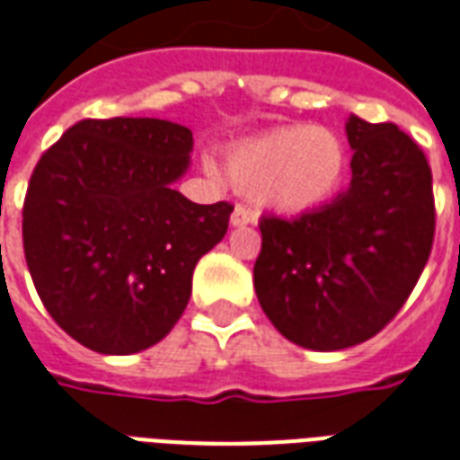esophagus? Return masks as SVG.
<instances>
[{"mask_svg": "<svg viewBox=\"0 0 460 460\" xmlns=\"http://www.w3.org/2000/svg\"><path fill=\"white\" fill-rule=\"evenodd\" d=\"M246 224H258V212H251L246 207L236 204V209L231 212V226H246Z\"/></svg>", "mask_w": 460, "mask_h": 460, "instance_id": "esophagus-1", "label": "esophagus"}]
</instances>
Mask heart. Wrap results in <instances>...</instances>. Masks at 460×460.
<instances>
[{
	"label": "heart",
	"instance_id": "b5f03b06",
	"mask_svg": "<svg viewBox=\"0 0 460 460\" xmlns=\"http://www.w3.org/2000/svg\"><path fill=\"white\" fill-rule=\"evenodd\" d=\"M212 172V165L207 163ZM349 151L324 126H278L231 146L226 175L231 185L285 214L319 209L341 190Z\"/></svg>",
	"mask_w": 460,
	"mask_h": 460
}]
</instances>
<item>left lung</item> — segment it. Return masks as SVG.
<instances>
[{"instance_id":"left-lung-1","label":"left lung","mask_w":460,"mask_h":460,"mask_svg":"<svg viewBox=\"0 0 460 460\" xmlns=\"http://www.w3.org/2000/svg\"><path fill=\"white\" fill-rule=\"evenodd\" d=\"M351 185L297 219H261L253 285L265 316L312 351L368 341L410 297L434 241L431 168L394 124L351 114Z\"/></svg>"}]
</instances>
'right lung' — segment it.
Segmentation results:
<instances>
[{
    "label": "right lung",
    "mask_w": 460,
    "mask_h": 460,
    "mask_svg": "<svg viewBox=\"0 0 460 460\" xmlns=\"http://www.w3.org/2000/svg\"><path fill=\"white\" fill-rule=\"evenodd\" d=\"M192 131L165 119H84L40 155L23 202V253L43 307L75 341L128 356L170 334L229 202H190Z\"/></svg>",
    "instance_id": "1"
}]
</instances>
